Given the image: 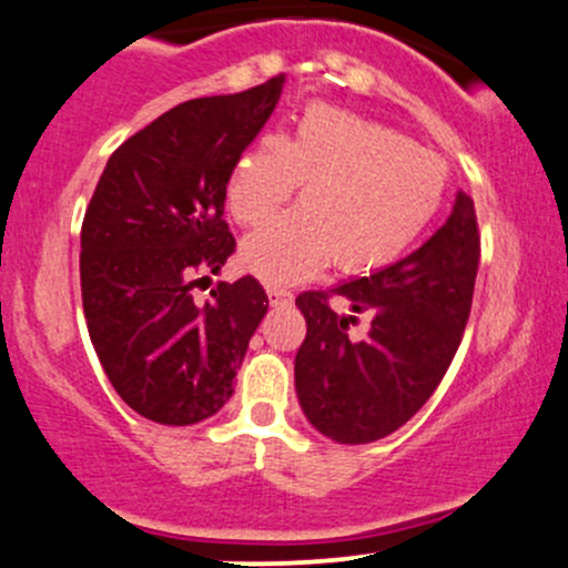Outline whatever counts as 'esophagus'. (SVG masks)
<instances>
[{
	"label": "esophagus",
	"mask_w": 568,
	"mask_h": 568,
	"mask_svg": "<svg viewBox=\"0 0 568 568\" xmlns=\"http://www.w3.org/2000/svg\"><path fill=\"white\" fill-rule=\"evenodd\" d=\"M266 294H270V302L274 307H283V304H288L294 298L288 288H280V285H266Z\"/></svg>",
	"instance_id": "esophagus-1"
}]
</instances>
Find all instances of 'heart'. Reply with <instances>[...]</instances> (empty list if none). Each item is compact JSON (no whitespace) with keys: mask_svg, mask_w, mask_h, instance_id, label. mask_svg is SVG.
<instances>
[{"mask_svg":"<svg viewBox=\"0 0 568 568\" xmlns=\"http://www.w3.org/2000/svg\"><path fill=\"white\" fill-rule=\"evenodd\" d=\"M302 185V210L242 242V264L294 283L326 264L372 274L396 264L445 199L447 166L396 129L313 104L288 140L264 134L236 155L226 207L242 226L272 217Z\"/></svg>","mask_w":568,"mask_h":568,"instance_id":"obj_1","label":"heart"}]
</instances>
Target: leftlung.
Instances as JSON below:
<instances>
[{
	"mask_svg": "<svg viewBox=\"0 0 568 568\" xmlns=\"http://www.w3.org/2000/svg\"><path fill=\"white\" fill-rule=\"evenodd\" d=\"M479 264L475 202L458 191L453 213L432 240L369 277L296 298L307 336L296 353V394L304 415L339 445H366L394 434L432 398L469 321ZM354 315H373L353 343L331 296Z\"/></svg>",
	"mask_w": 568,
	"mask_h": 568,
	"instance_id": "obj_1",
	"label": "left lung"
}]
</instances>
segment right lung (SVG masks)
Instances as JSON below:
<instances>
[{"instance_id": "add662e5", "label": "right lung", "mask_w": 568, "mask_h": 568, "mask_svg": "<svg viewBox=\"0 0 568 568\" xmlns=\"http://www.w3.org/2000/svg\"><path fill=\"white\" fill-rule=\"evenodd\" d=\"M285 78L178 104L110 155L80 232L89 334L118 396L142 417L191 426L234 394L270 298L251 274L193 302L236 242L223 221L236 155L270 121ZM204 280V277H202Z\"/></svg>"}]
</instances>
